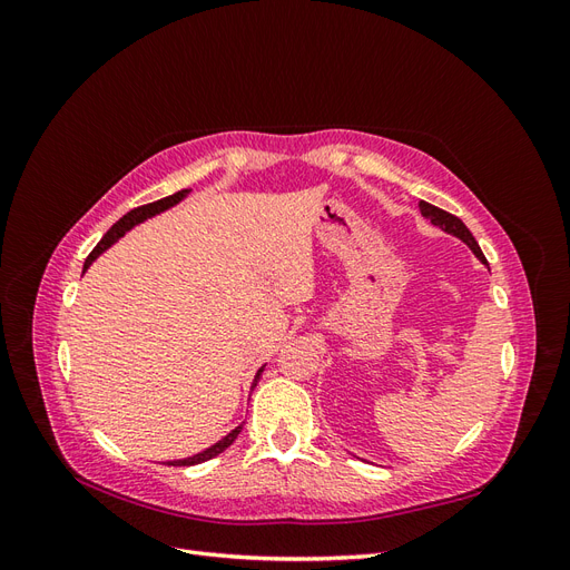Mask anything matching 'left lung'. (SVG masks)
I'll list each match as a JSON object with an SVG mask.
<instances>
[{
  "label": "left lung",
  "mask_w": 570,
  "mask_h": 570,
  "mask_svg": "<svg viewBox=\"0 0 570 570\" xmlns=\"http://www.w3.org/2000/svg\"><path fill=\"white\" fill-rule=\"evenodd\" d=\"M419 209H421V214L433 223V226H438V228H442L444 233H450V235H454V237H459L463 245H469V249L480 258L482 264L488 266V258H485V254H482V249L478 247V243H475V237L471 235V230L463 226V220L461 218H456V216H452V214H446V212H442V209H438V206H433V204H428V202H419Z\"/></svg>",
  "instance_id": "1"
}]
</instances>
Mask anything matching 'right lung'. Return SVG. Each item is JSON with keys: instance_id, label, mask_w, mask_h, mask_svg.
Returning <instances> with one entry per match:
<instances>
[{"instance_id": "obj_1", "label": "right lung", "mask_w": 570, "mask_h": 570, "mask_svg": "<svg viewBox=\"0 0 570 570\" xmlns=\"http://www.w3.org/2000/svg\"><path fill=\"white\" fill-rule=\"evenodd\" d=\"M189 195V189H180V193H176V195H170V197H164V199H159V202H151V204H145V206H137V209H132V212H128L124 218H120L118 223H114V226L109 228V233L99 239V245L90 252V256L85 258V266H82V273L88 271L90 266H92V262L95 258L99 256V254H105L111 245H116L120 237H124L128 230H132L135 226H140V223H145L147 218H151V216H159V214H164V212H168L170 206H176V204H180L185 197ZM262 373H264V366L256 371V375H254V383H252V387L258 383V377H262ZM239 430H243V425H237L235 430H230V433L226 435V438H220L216 444H212L209 450H204V452H199V454H193V456H187V459H176V461H166L168 465H195V463H202V461H209V459H214V456H218L220 452H226L228 446L237 440V435H239Z\"/></svg>"}]
</instances>
